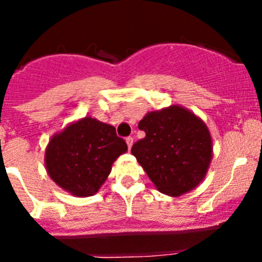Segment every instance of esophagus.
I'll use <instances>...</instances> for the list:
<instances>
[{
	"instance_id": "esophagus-1",
	"label": "esophagus",
	"mask_w": 262,
	"mask_h": 262,
	"mask_svg": "<svg viewBox=\"0 0 262 262\" xmlns=\"http://www.w3.org/2000/svg\"><path fill=\"white\" fill-rule=\"evenodd\" d=\"M126 143H127V147H128V149H131V147H133V144H134V139L131 138V136H128V138L126 139Z\"/></svg>"
}]
</instances>
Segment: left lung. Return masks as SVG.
Wrapping results in <instances>:
<instances>
[{"instance_id": "left-lung-1", "label": "left lung", "mask_w": 262, "mask_h": 262, "mask_svg": "<svg viewBox=\"0 0 262 262\" xmlns=\"http://www.w3.org/2000/svg\"><path fill=\"white\" fill-rule=\"evenodd\" d=\"M145 138L131 154L160 193L180 196L203 181L212 159V139L206 123L180 105L151 111L139 122Z\"/></svg>"}]
</instances>
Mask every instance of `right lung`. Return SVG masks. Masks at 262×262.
I'll list each match as a JSON object with an SVG mask.
<instances>
[{
    "mask_svg": "<svg viewBox=\"0 0 262 262\" xmlns=\"http://www.w3.org/2000/svg\"><path fill=\"white\" fill-rule=\"evenodd\" d=\"M127 152L115 127L85 117L56 133L45 154L46 170L57 186L78 198L92 196L105 184L115 160Z\"/></svg>",
    "mask_w": 262,
    "mask_h": 262,
    "instance_id": "add662e5",
    "label": "right lung"
}]
</instances>
